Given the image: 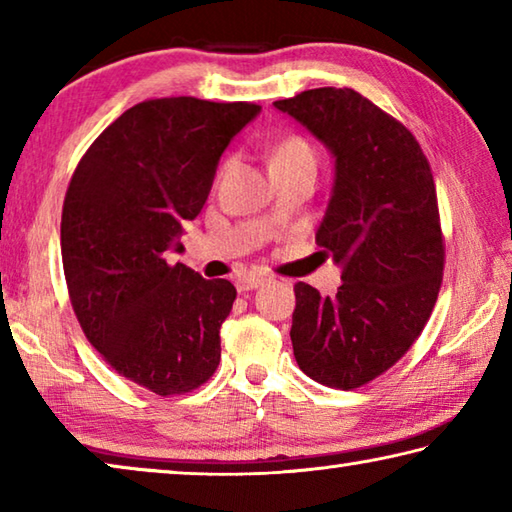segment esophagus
<instances>
[{"label": "esophagus", "mask_w": 512, "mask_h": 512, "mask_svg": "<svg viewBox=\"0 0 512 512\" xmlns=\"http://www.w3.org/2000/svg\"><path fill=\"white\" fill-rule=\"evenodd\" d=\"M266 280H268L266 275H241L237 280V289L239 291H253L257 287H262Z\"/></svg>", "instance_id": "obj_1"}]
</instances>
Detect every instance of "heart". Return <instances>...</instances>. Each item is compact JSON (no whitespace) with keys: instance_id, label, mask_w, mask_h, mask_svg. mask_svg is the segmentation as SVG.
I'll return each mask as SVG.
<instances>
[{"instance_id":"1","label":"heart","mask_w":512,"mask_h":512,"mask_svg":"<svg viewBox=\"0 0 512 512\" xmlns=\"http://www.w3.org/2000/svg\"><path fill=\"white\" fill-rule=\"evenodd\" d=\"M271 167H309L316 169V151L302 135H289L275 146Z\"/></svg>"}]
</instances>
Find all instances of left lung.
Here are the masks:
<instances>
[{
	"label": "left lung",
	"instance_id": "8db88e82",
	"mask_svg": "<svg viewBox=\"0 0 512 512\" xmlns=\"http://www.w3.org/2000/svg\"><path fill=\"white\" fill-rule=\"evenodd\" d=\"M336 158L318 246L343 266L336 296L296 284L291 343L300 370L352 391L393 368L418 341L445 268L433 173L402 121L350 88L275 101Z\"/></svg>",
	"mask_w": 512,
	"mask_h": 512
}]
</instances>
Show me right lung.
Instances as JSON below:
<instances>
[{
	"mask_svg": "<svg viewBox=\"0 0 512 512\" xmlns=\"http://www.w3.org/2000/svg\"><path fill=\"white\" fill-rule=\"evenodd\" d=\"M257 103L146 99L103 131L69 180L60 253L83 334L112 370L155 395L194 393L221 361L228 280L185 264L183 223L203 210L221 153Z\"/></svg>",
	"mask_w": 512,
	"mask_h": 512,
	"instance_id": "obj_1",
	"label": "right lung"
}]
</instances>
